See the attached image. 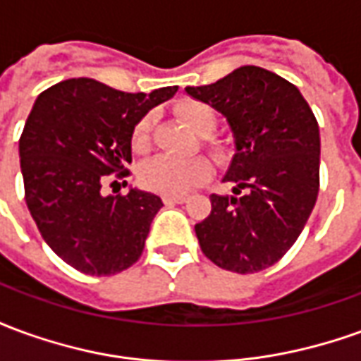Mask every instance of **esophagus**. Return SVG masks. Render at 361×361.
I'll return each instance as SVG.
<instances>
[{"instance_id":"obj_1","label":"esophagus","mask_w":361,"mask_h":361,"mask_svg":"<svg viewBox=\"0 0 361 361\" xmlns=\"http://www.w3.org/2000/svg\"><path fill=\"white\" fill-rule=\"evenodd\" d=\"M185 199H188V197H183V195H164V197H162V201H164L166 204L185 203Z\"/></svg>"}]
</instances>
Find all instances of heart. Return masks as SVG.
I'll use <instances>...</instances> for the list:
<instances>
[{"mask_svg":"<svg viewBox=\"0 0 361 361\" xmlns=\"http://www.w3.org/2000/svg\"><path fill=\"white\" fill-rule=\"evenodd\" d=\"M180 116L195 133L204 135L203 149L216 160H224L228 157V145L211 139V135L216 127V114L203 102L181 104L178 108ZM152 131H154V116L147 114L135 123L131 131V147L135 152L145 154L152 147ZM211 173V166L201 157L195 158H173V157H157L142 166L141 181L142 185L150 191L164 193V195H181L188 193L189 189L197 188L203 183Z\"/></svg>","mask_w":361,"mask_h":361,"instance_id":"heart-1","label":"heart"}]
</instances>
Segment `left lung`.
<instances>
[{
    "label": "left lung",
    "mask_w": 361,
    "mask_h": 361,
    "mask_svg": "<svg viewBox=\"0 0 361 361\" xmlns=\"http://www.w3.org/2000/svg\"><path fill=\"white\" fill-rule=\"evenodd\" d=\"M185 90L224 114L235 137L224 178L234 195H211L209 216L195 224L201 251L238 274L269 269L300 238L317 201V119L295 85L263 67H238Z\"/></svg>",
    "instance_id": "obj_1"
}]
</instances>
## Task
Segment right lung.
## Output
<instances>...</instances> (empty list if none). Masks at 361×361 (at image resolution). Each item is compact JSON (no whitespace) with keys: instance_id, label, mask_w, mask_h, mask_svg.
I'll list each match as a JSON object with an SVG mask.
<instances>
[{"instance_id":"right-lung-1","label":"right lung","mask_w":361,"mask_h":361,"mask_svg":"<svg viewBox=\"0 0 361 361\" xmlns=\"http://www.w3.org/2000/svg\"><path fill=\"white\" fill-rule=\"evenodd\" d=\"M176 90L131 94L81 77L36 98L19 139L25 201L44 242L79 272L111 276L141 257L160 197L104 188L131 176L135 123Z\"/></svg>"}]
</instances>
